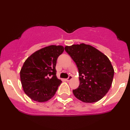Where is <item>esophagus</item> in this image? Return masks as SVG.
I'll list each match as a JSON object with an SVG mask.
<instances>
[{
    "mask_svg": "<svg viewBox=\"0 0 130 130\" xmlns=\"http://www.w3.org/2000/svg\"><path fill=\"white\" fill-rule=\"evenodd\" d=\"M72 79H73V76H72L71 75H70L69 77H68V78H67V79H66V80L67 81V82H69V81L71 80Z\"/></svg>",
    "mask_w": 130,
    "mask_h": 130,
    "instance_id": "esophagus-1",
    "label": "esophagus"
}]
</instances>
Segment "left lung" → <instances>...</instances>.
Returning a JSON list of instances; mask_svg holds the SVG:
<instances>
[{"instance_id": "left-lung-1", "label": "left lung", "mask_w": 130, "mask_h": 130, "mask_svg": "<svg viewBox=\"0 0 130 130\" xmlns=\"http://www.w3.org/2000/svg\"><path fill=\"white\" fill-rule=\"evenodd\" d=\"M65 50L79 70L80 84L73 90L74 96L85 103L96 102L104 98L111 86L115 73L107 56L85 43L66 46Z\"/></svg>"}]
</instances>
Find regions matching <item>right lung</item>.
<instances>
[{"mask_svg": "<svg viewBox=\"0 0 130 130\" xmlns=\"http://www.w3.org/2000/svg\"><path fill=\"white\" fill-rule=\"evenodd\" d=\"M63 51V46L50 45L37 50L25 61L20 72V80L30 99L44 102L54 96L62 83L56 76V62Z\"/></svg>", "mask_w": 130, "mask_h": 130, "instance_id": "add662e5", "label": "right lung"}]
</instances>
